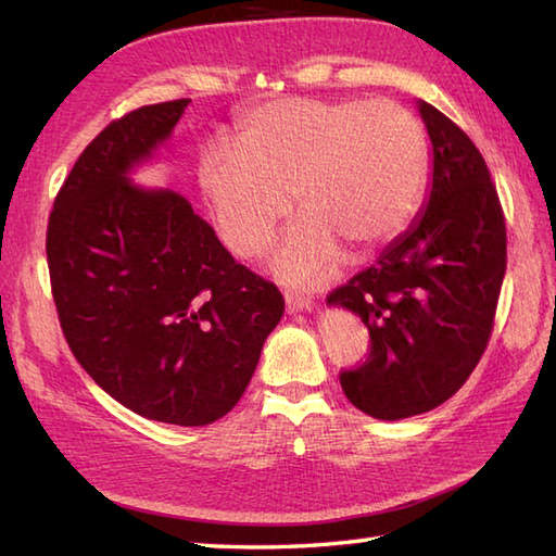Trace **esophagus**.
I'll return each instance as SVG.
<instances>
[{
  "label": "esophagus",
  "mask_w": 556,
  "mask_h": 556,
  "mask_svg": "<svg viewBox=\"0 0 556 556\" xmlns=\"http://www.w3.org/2000/svg\"><path fill=\"white\" fill-rule=\"evenodd\" d=\"M287 311L289 313L313 311V301L311 299H301V296H291V293H287Z\"/></svg>",
  "instance_id": "34e87169"
}]
</instances>
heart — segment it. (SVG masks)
I'll use <instances>...</instances> for the list:
<instances>
[{"mask_svg": "<svg viewBox=\"0 0 556 556\" xmlns=\"http://www.w3.org/2000/svg\"><path fill=\"white\" fill-rule=\"evenodd\" d=\"M428 176V140L406 108L387 100L285 98L236 122L233 146L198 155V186L236 255L265 251L289 215L303 212L271 255L291 287H317L353 253L389 243L416 212Z\"/></svg>", "mask_w": 556, "mask_h": 556, "instance_id": "b5f03b06", "label": "heart"}]
</instances>
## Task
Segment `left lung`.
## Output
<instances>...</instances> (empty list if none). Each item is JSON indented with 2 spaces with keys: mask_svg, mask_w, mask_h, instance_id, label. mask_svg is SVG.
I'll return each mask as SVG.
<instances>
[{
  "mask_svg": "<svg viewBox=\"0 0 556 556\" xmlns=\"http://www.w3.org/2000/svg\"><path fill=\"white\" fill-rule=\"evenodd\" d=\"M418 112L432 146L428 200L375 265L327 299L368 327L370 358L339 380L351 404L377 420L432 410L464 387L488 346L506 269V227L485 160L432 104L418 100Z\"/></svg>",
  "mask_w": 556,
  "mask_h": 556,
  "instance_id": "left-lung-1",
  "label": "left lung"
}]
</instances>
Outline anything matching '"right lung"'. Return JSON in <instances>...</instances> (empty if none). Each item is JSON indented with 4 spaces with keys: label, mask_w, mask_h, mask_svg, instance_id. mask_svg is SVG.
Masks as SVG:
<instances>
[{
    "label": "right lung",
    "mask_w": 556,
    "mask_h": 556,
    "mask_svg": "<svg viewBox=\"0 0 556 556\" xmlns=\"http://www.w3.org/2000/svg\"><path fill=\"white\" fill-rule=\"evenodd\" d=\"M188 102L140 108L83 150L54 200L47 263L83 370L138 416L200 428L239 404L285 299L181 193L131 179Z\"/></svg>",
    "instance_id": "1"
}]
</instances>
